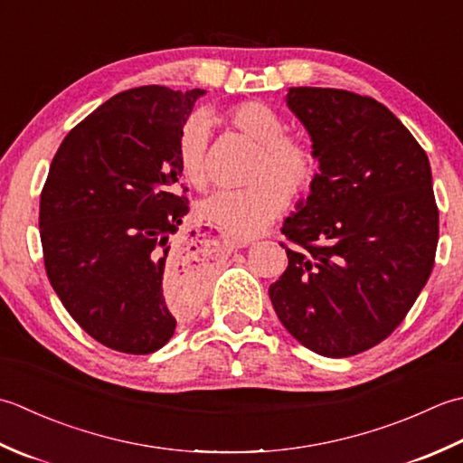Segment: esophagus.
<instances>
[{
    "label": "esophagus",
    "instance_id": "obj_1",
    "mask_svg": "<svg viewBox=\"0 0 463 463\" xmlns=\"http://www.w3.org/2000/svg\"><path fill=\"white\" fill-rule=\"evenodd\" d=\"M225 248H228L230 251L232 250H241V248H248V243H245V241H225Z\"/></svg>",
    "mask_w": 463,
    "mask_h": 463
}]
</instances>
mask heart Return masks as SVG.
<instances>
[{
    "instance_id": "heart-1",
    "label": "heart",
    "mask_w": 463,
    "mask_h": 463,
    "mask_svg": "<svg viewBox=\"0 0 463 463\" xmlns=\"http://www.w3.org/2000/svg\"><path fill=\"white\" fill-rule=\"evenodd\" d=\"M223 119L256 146L245 190H218L197 205V215L232 240L256 238L284 210L286 194L304 195L314 185L319 164L306 139L286 134L284 119L261 101L235 103ZM207 126L203 118H187L177 131V165L187 184L203 187Z\"/></svg>"
}]
</instances>
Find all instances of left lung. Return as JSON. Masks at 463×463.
Instances as JSON below:
<instances>
[{
    "instance_id": "obj_1",
    "label": "left lung",
    "mask_w": 463,
    "mask_h": 463,
    "mask_svg": "<svg viewBox=\"0 0 463 463\" xmlns=\"http://www.w3.org/2000/svg\"><path fill=\"white\" fill-rule=\"evenodd\" d=\"M319 172L284 220L288 268L269 286L273 309L301 345L350 357L383 342L433 268L439 213L430 159L408 128L373 98L289 88Z\"/></svg>"
}]
</instances>
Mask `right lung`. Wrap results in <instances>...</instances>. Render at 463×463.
Returning a JSON list of instances; mask_svg holds the SVG:
<instances>
[{"label": "right lung", "mask_w": 463, "mask_h": 463, "mask_svg": "<svg viewBox=\"0 0 463 463\" xmlns=\"http://www.w3.org/2000/svg\"><path fill=\"white\" fill-rule=\"evenodd\" d=\"M203 90L121 91L55 154L40 200L50 284L83 332L109 350L154 354L202 298L207 263L172 251L187 213L177 131Z\"/></svg>", "instance_id": "right-lung-1"}]
</instances>
